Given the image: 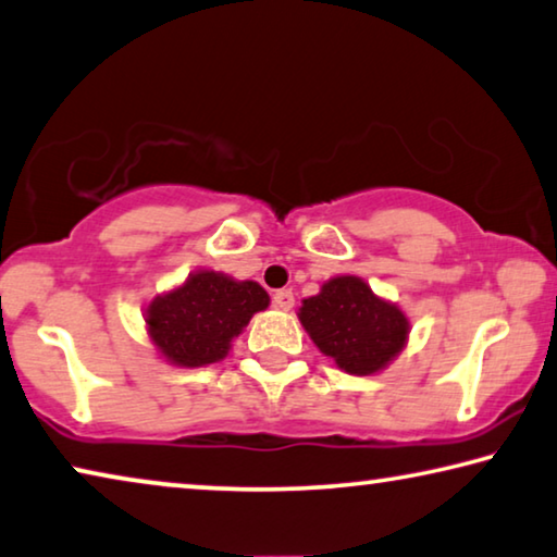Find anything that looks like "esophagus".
I'll return each mask as SVG.
<instances>
[{
    "label": "esophagus",
    "mask_w": 557,
    "mask_h": 557,
    "mask_svg": "<svg viewBox=\"0 0 557 557\" xmlns=\"http://www.w3.org/2000/svg\"><path fill=\"white\" fill-rule=\"evenodd\" d=\"M294 290H288V288H281V290H276V294H273V306L278 308V311H290V308H294Z\"/></svg>",
    "instance_id": "34e87169"
}]
</instances>
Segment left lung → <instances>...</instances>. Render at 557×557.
<instances>
[{
    "instance_id": "obj_1",
    "label": "left lung",
    "mask_w": 557,
    "mask_h": 557,
    "mask_svg": "<svg viewBox=\"0 0 557 557\" xmlns=\"http://www.w3.org/2000/svg\"><path fill=\"white\" fill-rule=\"evenodd\" d=\"M298 319L321 354L354 375L386 368L408 341V319L358 276H336L304 298Z\"/></svg>"
}]
</instances>
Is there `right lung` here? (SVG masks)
<instances>
[{
    "mask_svg": "<svg viewBox=\"0 0 557 557\" xmlns=\"http://www.w3.org/2000/svg\"><path fill=\"white\" fill-rule=\"evenodd\" d=\"M267 306L269 294L256 281L196 271L178 288L153 298L147 326L153 346L169 363L196 368L221 361L231 341Z\"/></svg>",
    "mask_w": 557,
    "mask_h": 557,
    "instance_id": "obj_1",
    "label": "right lung"
}]
</instances>
